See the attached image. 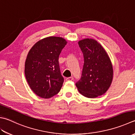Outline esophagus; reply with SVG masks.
Listing matches in <instances>:
<instances>
[{
  "mask_svg": "<svg viewBox=\"0 0 135 135\" xmlns=\"http://www.w3.org/2000/svg\"><path fill=\"white\" fill-rule=\"evenodd\" d=\"M73 80V77H69L66 78V80L67 81H72Z\"/></svg>",
  "mask_w": 135,
  "mask_h": 135,
  "instance_id": "esophagus-1",
  "label": "esophagus"
}]
</instances>
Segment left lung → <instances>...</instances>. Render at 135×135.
<instances>
[{
    "label": "left lung",
    "mask_w": 135,
    "mask_h": 135,
    "mask_svg": "<svg viewBox=\"0 0 135 135\" xmlns=\"http://www.w3.org/2000/svg\"><path fill=\"white\" fill-rule=\"evenodd\" d=\"M79 46L83 53L84 65L80 80L76 86L86 98H95L103 95L113 79V67L108 53L96 40L85 39Z\"/></svg>",
    "instance_id": "obj_1"
}]
</instances>
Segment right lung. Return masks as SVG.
<instances>
[{
	"mask_svg": "<svg viewBox=\"0 0 135 135\" xmlns=\"http://www.w3.org/2000/svg\"><path fill=\"white\" fill-rule=\"evenodd\" d=\"M66 44L62 37H46L36 43L28 53L25 76L30 89L40 98H52L61 89L64 78L60 73L59 56Z\"/></svg>",
	"mask_w": 135,
	"mask_h": 135,
	"instance_id": "right-lung-1",
	"label": "right lung"
}]
</instances>
